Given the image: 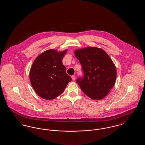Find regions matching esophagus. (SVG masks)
Instances as JSON below:
<instances>
[{
    "label": "esophagus",
    "mask_w": 145,
    "mask_h": 145,
    "mask_svg": "<svg viewBox=\"0 0 145 145\" xmlns=\"http://www.w3.org/2000/svg\"><path fill=\"white\" fill-rule=\"evenodd\" d=\"M72 80H73V81H74L75 80V79H76V76H74V75H73V76H72Z\"/></svg>",
    "instance_id": "esophagus-1"
}]
</instances>
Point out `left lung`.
<instances>
[{
    "mask_svg": "<svg viewBox=\"0 0 145 145\" xmlns=\"http://www.w3.org/2000/svg\"><path fill=\"white\" fill-rule=\"evenodd\" d=\"M84 76L76 80L83 92L91 99L104 98L115 85L116 69L103 49L88 47L74 51Z\"/></svg>",
    "mask_w": 145,
    "mask_h": 145,
    "instance_id": "1",
    "label": "left lung"
}]
</instances>
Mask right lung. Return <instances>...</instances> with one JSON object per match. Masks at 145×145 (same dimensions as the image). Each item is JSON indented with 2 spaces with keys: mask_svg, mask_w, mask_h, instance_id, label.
I'll return each mask as SVG.
<instances>
[{
  "mask_svg": "<svg viewBox=\"0 0 145 145\" xmlns=\"http://www.w3.org/2000/svg\"><path fill=\"white\" fill-rule=\"evenodd\" d=\"M67 50H47L35 60L30 71V80L36 93L42 98L53 99L61 95L72 80L62 62Z\"/></svg>",
  "mask_w": 145,
  "mask_h": 145,
  "instance_id": "right-lung-1",
  "label": "right lung"
}]
</instances>
